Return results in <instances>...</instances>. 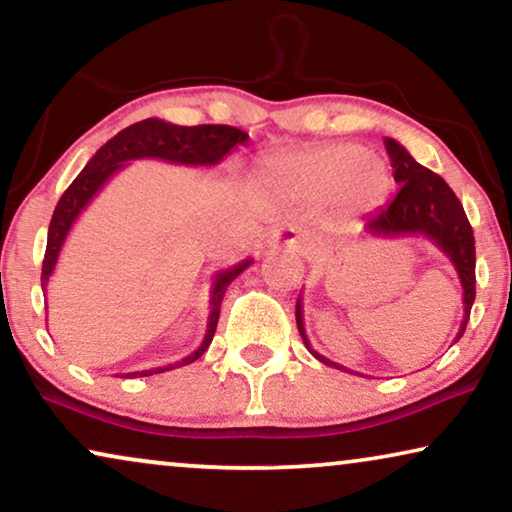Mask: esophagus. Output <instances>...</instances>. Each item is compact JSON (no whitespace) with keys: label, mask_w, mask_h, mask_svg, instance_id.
I'll return each instance as SVG.
<instances>
[{"label":"esophagus","mask_w":512,"mask_h":512,"mask_svg":"<svg viewBox=\"0 0 512 512\" xmlns=\"http://www.w3.org/2000/svg\"><path fill=\"white\" fill-rule=\"evenodd\" d=\"M271 241H273V246H285V248L294 250V253H308V250H311V246H313L311 239H308L306 234L297 232L294 227L278 229V232L271 236Z\"/></svg>","instance_id":"esophagus-1"}]
</instances>
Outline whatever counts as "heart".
I'll use <instances>...</instances> for the list:
<instances>
[{"label": "heart", "mask_w": 512, "mask_h": 512, "mask_svg": "<svg viewBox=\"0 0 512 512\" xmlns=\"http://www.w3.org/2000/svg\"><path fill=\"white\" fill-rule=\"evenodd\" d=\"M266 181L287 194L325 201L341 197L350 206H373L390 187V169L362 148L336 143L283 157L271 164Z\"/></svg>", "instance_id": "obj_1"}]
</instances>
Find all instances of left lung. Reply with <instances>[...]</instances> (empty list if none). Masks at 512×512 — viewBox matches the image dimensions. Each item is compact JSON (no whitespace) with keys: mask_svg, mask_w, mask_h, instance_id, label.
<instances>
[{"mask_svg":"<svg viewBox=\"0 0 512 512\" xmlns=\"http://www.w3.org/2000/svg\"><path fill=\"white\" fill-rule=\"evenodd\" d=\"M385 148L392 160L394 181L399 183V192L394 194L390 204L364 220V232L371 236H387V239L420 234L434 243L441 253L448 255L464 290V320L455 336V341H459L464 336L475 301V239L469 218H466L462 201L457 199V194L450 190V185L441 176L415 162L413 155L399 141L385 139ZM294 315H297V327L301 338H304V345L315 359H320L327 366H334V369L355 373L322 357L320 352L311 348V341H308L304 329L301 294Z\"/></svg>","mask_w":512,"mask_h":512,"instance_id":"left-lung-1","label":"left lung"}]
</instances>
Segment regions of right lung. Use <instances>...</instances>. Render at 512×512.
Here are the masks:
<instances>
[{
    "label": "right lung",
    "mask_w": 512,
    "mask_h": 512,
    "mask_svg": "<svg viewBox=\"0 0 512 512\" xmlns=\"http://www.w3.org/2000/svg\"><path fill=\"white\" fill-rule=\"evenodd\" d=\"M248 134L241 129L229 125H197V127H181L164 122L160 118H148L141 122H134L106 141L102 148L92 155V160L85 164V169L74 178V183L67 187L62 199L57 201L53 220L48 227V243H46V257H43L41 269V287L46 290L50 273L55 271L57 257L67 241V236L78 220V215L85 211V206L95 199V194L102 190L106 181L113 174L125 167L132 160H164L171 164H187V167H215L222 157H225L234 146L246 143ZM253 264V259H243L241 264L229 266L215 273L213 287H211V306H208V325L204 341L192 355L178 359L174 364L155 366V369L146 371H132V373H118L120 378H143L153 376V373H164L178 366L192 364L194 359L204 355L208 345L213 341L215 327H218L220 318V304L225 297L227 287L232 280L246 271Z\"/></svg>",
    "instance_id": "right-lung-1"
}]
</instances>
